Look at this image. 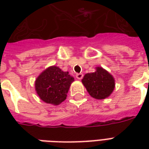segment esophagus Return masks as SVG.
I'll list each match as a JSON object with an SVG mask.
<instances>
[{
	"instance_id": "1",
	"label": "esophagus",
	"mask_w": 149,
	"mask_h": 149,
	"mask_svg": "<svg viewBox=\"0 0 149 149\" xmlns=\"http://www.w3.org/2000/svg\"><path fill=\"white\" fill-rule=\"evenodd\" d=\"M76 77L77 78L78 80H81L83 78V74L82 73H77V74L76 75Z\"/></svg>"
}]
</instances>
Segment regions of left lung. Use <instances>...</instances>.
<instances>
[{
	"instance_id": "1",
	"label": "left lung",
	"mask_w": 149,
	"mask_h": 149,
	"mask_svg": "<svg viewBox=\"0 0 149 149\" xmlns=\"http://www.w3.org/2000/svg\"><path fill=\"white\" fill-rule=\"evenodd\" d=\"M96 72L87 73L82 83L91 97L97 100H103L109 97L115 88V81L109 72L101 67H97Z\"/></svg>"
}]
</instances>
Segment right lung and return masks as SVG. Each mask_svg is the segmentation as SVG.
<instances>
[{
  "instance_id": "1",
  "label": "right lung",
  "mask_w": 149,
  "mask_h": 149,
  "mask_svg": "<svg viewBox=\"0 0 149 149\" xmlns=\"http://www.w3.org/2000/svg\"><path fill=\"white\" fill-rule=\"evenodd\" d=\"M74 78L68 72L51 66L43 71L35 81V88L40 98L47 104L58 105L67 97Z\"/></svg>"
}]
</instances>
